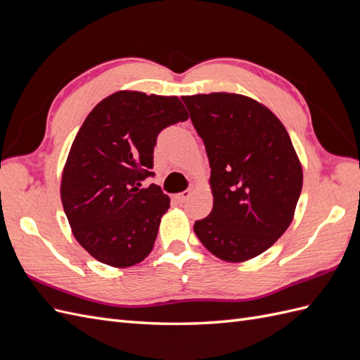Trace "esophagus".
<instances>
[{"label":"esophagus","instance_id":"1","mask_svg":"<svg viewBox=\"0 0 360 360\" xmlns=\"http://www.w3.org/2000/svg\"><path fill=\"white\" fill-rule=\"evenodd\" d=\"M191 195H192V191H191V189L183 191V192H180V193L176 195V200H177L179 202H186V201L191 198Z\"/></svg>","mask_w":360,"mask_h":360}]
</instances>
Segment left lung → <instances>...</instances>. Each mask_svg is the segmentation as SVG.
I'll return each instance as SVG.
<instances>
[{
	"mask_svg": "<svg viewBox=\"0 0 360 360\" xmlns=\"http://www.w3.org/2000/svg\"><path fill=\"white\" fill-rule=\"evenodd\" d=\"M209 156L212 213L193 231L213 255L240 263L263 254L285 233L303 174L278 117L242 94L183 96Z\"/></svg>",
	"mask_w": 360,
	"mask_h": 360,
	"instance_id": "left-lung-1",
	"label": "left lung"
}]
</instances>
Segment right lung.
Listing matches in <instances>:
<instances>
[{
    "label": "right lung",
    "mask_w": 360,
    "mask_h": 360,
    "mask_svg": "<svg viewBox=\"0 0 360 360\" xmlns=\"http://www.w3.org/2000/svg\"><path fill=\"white\" fill-rule=\"evenodd\" d=\"M177 96L117 91L86 115L61 179V201L76 240L101 263L129 267L155 246L169 209L153 177V151L163 129L186 122Z\"/></svg>",
    "instance_id": "add662e5"
}]
</instances>
